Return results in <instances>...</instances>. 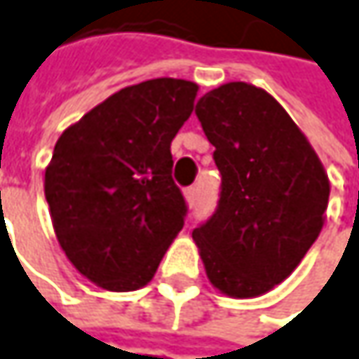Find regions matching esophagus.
I'll return each mask as SVG.
<instances>
[{
  "label": "esophagus",
  "instance_id": "1",
  "mask_svg": "<svg viewBox=\"0 0 359 359\" xmlns=\"http://www.w3.org/2000/svg\"><path fill=\"white\" fill-rule=\"evenodd\" d=\"M182 195H184L187 205H195V199H197V187H187V189L182 191Z\"/></svg>",
  "mask_w": 359,
  "mask_h": 359
}]
</instances>
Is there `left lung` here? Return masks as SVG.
Returning <instances> with one entry per match:
<instances>
[{"label":"left lung","mask_w":359,"mask_h":359,"mask_svg":"<svg viewBox=\"0 0 359 359\" xmlns=\"http://www.w3.org/2000/svg\"><path fill=\"white\" fill-rule=\"evenodd\" d=\"M195 113L215 147L219 205L193 230L205 273L230 298H257L300 265L318 238L331 182L276 98L246 82L208 92Z\"/></svg>","instance_id":"8db88e82"}]
</instances>
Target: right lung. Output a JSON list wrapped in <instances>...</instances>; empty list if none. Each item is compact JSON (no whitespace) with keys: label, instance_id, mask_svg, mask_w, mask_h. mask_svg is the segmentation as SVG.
I'll return each mask as SVG.
<instances>
[{"label":"right lung","instance_id":"add662e5","mask_svg":"<svg viewBox=\"0 0 359 359\" xmlns=\"http://www.w3.org/2000/svg\"><path fill=\"white\" fill-rule=\"evenodd\" d=\"M197 92L177 78L127 86L55 144L45 170L53 230L69 263L102 290L147 285L184 224L170 144Z\"/></svg>","mask_w":359,"mask_h":359}]
</instances>
